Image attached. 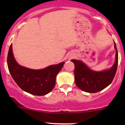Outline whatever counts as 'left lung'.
Here are the masks:
<instances>
[{
    "label": "left lung",
    "instance_id": "obj_1",
    "mask_svg": "<svg viewBox=\"0 0 125 125\" xmlns=\"http://www.w3.org/2000/svg\"><path fill=\"white\" fill-rule=\"evenodd\" d=\"M114 48L116 51L115 63L111 68L104 71H94L82 61L71 60L75 66V82L78 88L87 93H94L103 90L111 83L118 65V52L115 42Z\"/></svg>",
    "mask_w": 125,
    "mask_h": 125
}]
</instances>
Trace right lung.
I'll use <instances>...</instances> for the list:
<instances>
[{"mask_svg":"<svg viewBox=\"0 0 125 125\" xmlns=\"http://www.w3.org/2000/svg\"><path fill=\"white\" fill-rule=\"evenodd\" d=\"M64 63L50 65L42 70H31L21 66L14 57L12 44L7 57L9 71L15 82L24 91L35 95H46L53 89L55 78Z\"/></svg>","mask_w":125,"mask_h":125,"instance_id":"add662e5","label":"right lung"}]
</instances>
